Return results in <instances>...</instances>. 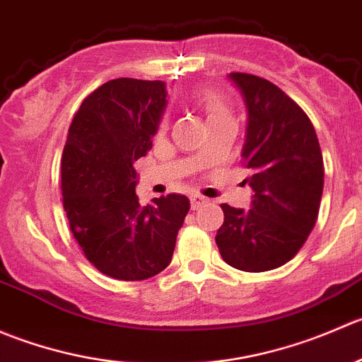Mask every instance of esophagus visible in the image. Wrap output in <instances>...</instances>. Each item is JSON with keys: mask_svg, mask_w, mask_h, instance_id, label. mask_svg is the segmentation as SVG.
I'll return each mask as SVG.
<instances>
[{"mask_svg": "<svg viewBox=\"0 0 362 362\" xmlns=\"http://www.w3.org/2000/svg\"><path fill=\"white\" fill-rule=\"evenodd\" d=\"M189 200H192V209H193V211H195V209H199L200 206H204V204L207 202V199H206V197L199 195V193H193V195L189 197Z\"/></svg>", "mask_w": 362, "mask_h": 362, "instance_id": "obj_1", "label": "esophagus"}]
</instances>
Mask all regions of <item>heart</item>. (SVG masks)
Masks as SVG:
<instances>
[{"label":"heart","mask_w":362,"mask_h":362,"mask_svg":"<svg viewBox=\"0 0 362 362\" xmlns=\"http://www.w3.org/2000/svg\"><path fill=\"white\" fill-rule=\"evenodd\" d=\"M200 100H202V105L207 112V121L218 119V117H230L228 116L227 107L221 103V100L218 98L214 93H209V91L202 93Z\"/></svg>","instance_id":"1"}]
</instances>
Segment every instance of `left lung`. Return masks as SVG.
Listing matches in <instances>:
<instances>
[{"instance_id":"obj_1","label":"left lung","mask_w":362,"mask_h":362,"mask_svg":"<svg viewBox=\"0 0 362 362\" xmlns=\"http://www.w3.org/2000/svg\"><path fill=\"white\" fill-rule=\"evenodd\" d=\"M248 110L243 165L253 189L248 211L221 204L216 245L228 266L276 269L306 243L324 189V160L310 117L278 86L250 74L228 75Z\"/></svg>"}]
</instances>
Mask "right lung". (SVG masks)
I'll return each mask as SVG.
<instances>
[{
  "label": "right lung",
  "instance_id": "add662e5",
  "mask_svg": "<svg viewBox=\"0 0 362 362\" xmlns=\"http://www.w3.org/2000/svg\"><path fill=\"white\" fill-rule=\"evenodd\" d=\"M167 107L162 81L114 78L78 107L61 160L71 234L86 259L110 278L139 281L173 260L189 200L170 193L141 206L134 163L153 148Z\"/></svg>",
  "mask_w": 362,
  "mask_h": 362
}]
</instances>
